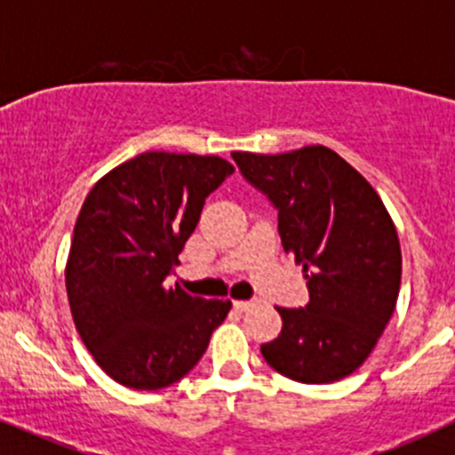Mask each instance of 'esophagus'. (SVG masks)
<instances>
[{
    "instance_id": "obj_1",
    "label": "esophagus",
    "mask_w": 455,
    "mask_h": 455,
    "mask_svg": "<svg viewBox=\"0 0 455 455\" xmlns=\"http://www.w3.org/2000/svg\"><path fill=\"white\" fill-rule=\"evenodd\" d=\"M255 299H235V302H233V307L237 308V311H251V308H255Z\"/></svg>"
}]
</instances>
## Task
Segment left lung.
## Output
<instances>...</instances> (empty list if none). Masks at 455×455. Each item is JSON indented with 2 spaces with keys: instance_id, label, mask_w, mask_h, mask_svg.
<instances>
[{
  "instance_id": "left-lung-1",
  "label": "left lung",
  "mask_w": 455,
  "mask_h": 455,
  "mask_svg": "<svg viewBox=\"0 0 455 455\" xmlns=\"http://www.w3.org/2000/svg\"><path fill=\"white\" fill-rule=\"evenodd\" d=\"M242 175L277 209L282 246L302 264L304 308H277L282 331L262 345L275 371L307 385L351 376L395 311L403 253L376 188L315 144L280 156L231 153Z\"/></svg>"
}]
</instances>
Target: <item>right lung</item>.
Wrapping results in <instances>:
<instances>
[{
  "label": "right lung",
  "mask_w": 455,
  "mask_h": 455,
  "mask_svg": "<svg viewBox=\"0 0 455 455\" xmlns=\"http://www.w3.org/2000/svg\"><path fill=\"white\" fill-rule=\"evenodd\" d=\"M218 156L148 151L100 178L84 200L66 259L79 338L120 385L157 391L182 380L231 311V299L188 295L164 280L233 173Z\"/></svg>",
  "instance_id": "1"
}]
</instances>
